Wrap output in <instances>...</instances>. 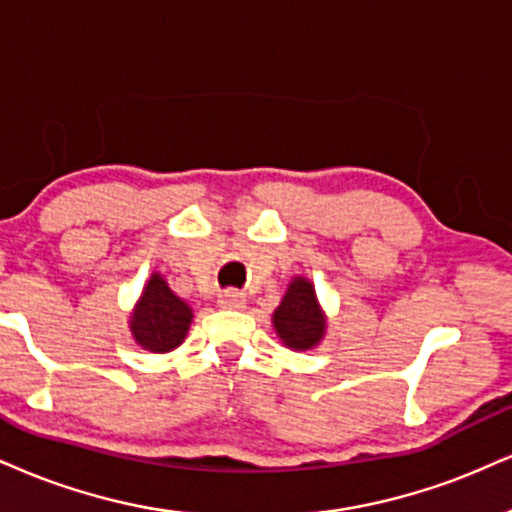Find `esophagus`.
<instances>
[{
    "label": "esophagus",
    "instance_id": "1",
    "mask_svg": "<svg viewBox=\"0 0 512 512\" xmlns=\"http://www.w3.org/2000/svg\"><path fill=\"white\" fill-rule=\"evenodd\" d=\"M246 299L242 292H237V289H225L223 294L218 296V306L220 308H230V311H239V308H244Z\"/></svg>",
    "mask_w": 512,
    "mask_h": 512
}]
</instances>
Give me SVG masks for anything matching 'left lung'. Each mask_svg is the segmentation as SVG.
<instances>
[{
	"mask_svg": "<svg viewBox=\"0 0 512 512\" xmlns=\"http://www.w3.org/2000/svg\"><path fill=\"white\" fill-rule=\"evenodd\" d=\"M275 330L289 349H311L323 339L325 320L315 301V289L304 277H296L289 285L285 299L273 315Z\"/></svg>",
	"mask_w": 512,
	"mask_h": 512,
	"instance_id": "8db88e82",
	"label": "left lung"
}]
</instances>
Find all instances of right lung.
<instances>
[{"label":"right lung","mask_w":512,"mask_h":512,"mask_svg":"<svg viewBox=\"0 0 512 512\" xmlns=\"http://www.w3.org/2000/svg\"><path fill=\"white\" fill-rule=\"evenodd\" d=\"M192 323V308L178 299L161 275H151L130 320L132 337L144 349L163 353L182 344Z\"/></svg>","instance_id":"add662e5"}]
</instances>
